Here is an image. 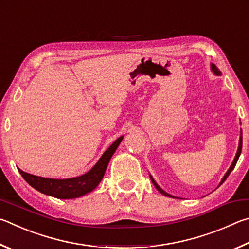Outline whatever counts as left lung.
Returning a JSON list of instances; mask_svg holds the SVG:
<instances>
[{
  "label": "left lung",
  "instance_id": "8db88e82",
  "mask_svg": "<svg viewBox=\"0 0 249 249\" xmlns=\"http://www.w3.org/2000/svg\"><path fill=\"white\" fill-rule=\"evenodd\" d=\"M211 71L215 74V75H221V71L219 69H217L216 67H215V64H213V63H211ZM242 144H243V137H242V130H241V137H239V142H238V149H237V152H236V155H235V158H234V160H233V163H232V165H231L230 166V168L228 169V172L225 173V175L223 176V178H222V180L220 181V184H219V187L223 184V182L225 181V179L226 178L229 177V175L231 174V172L233 171L234 169V167H235V165H236V163H237V160H238V159H239V155H241V153H242ZM150 178H151V180H152V182H153L154 184V186L156 187V189H158L160 194H163L164 196H166V197H171V198H176V197H174V196H172V195H169V194H167L166 191H164L162 188H160V187L156 184V181L154 180V178L152 177L151 175H150Z\"/></svg>",
  "mask_w": 249,
  "mask_h": 249
}]
</instances>
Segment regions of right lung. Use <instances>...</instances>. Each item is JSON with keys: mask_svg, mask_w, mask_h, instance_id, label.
Here are the masks:
<instances>
[{"mask_svg": "<svg viewBox=\"0 0 249 249\" xmlns=\"http://www.w3.org/2000/svg\"><path fill=\"white\" fill-rule=\"evenodd\" d=\"M122 139H124V136L118 138L104 152V154L100 156L98 162L94 165L93 168L89 169L84 175L67 178V179H53V178L35 176L23 172L21 169H18V171L24 179L39 193L58 199H74L82 197V196L93 191L102 181L109 160L116 152L117 147L119 146Z\"/></svg>", "mask_w": 249, "mask_h": 249, "instance_id": "right-lung-1", "label": "right lung"}]
</instances>
